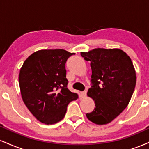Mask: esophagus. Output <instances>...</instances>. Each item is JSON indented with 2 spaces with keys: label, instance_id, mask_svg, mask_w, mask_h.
Here are the masks:
<instances>
[{
  "label": "esophagus",
  "instance_id": "1",
  "mask_svg": "<svg viewBox=\"0 0 149 149\" xmlns=\"http://www.w3.org/2000/svg\"><path fill=\"white\" fill-rule=\"evenodd\" d=\"M81 95H82V98H85L86 96V95H87V90H85V91H83V92H82Z\"/></svg>",
  "mask_w": 149,
  "mask_h": 149
}]
</instances>
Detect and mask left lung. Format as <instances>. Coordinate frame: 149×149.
Listing matches in <instances>:
<instances>
[{
    "label": "left lung",
    "instance_id": "8db88e82",
    "mask_svg": "<svg viewBox=\"0 0 149 149\" xmlns=\"http://www.w3.org/2000/svg\"><path fill=\"white\" fill-rule=\"evenodd\" d=\"M81 56L90 61L92 75L87 95L95 108L87 119L98 125L107 124L128 105L136 85L135 68L130 57L117 48H95Z\"/></svg>",
    "mask_w": 149,
    "mask_h": 149
}]
</instances>
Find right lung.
<instances>
[{
  "mask_svg": "<svg viewBox=\"0 0 149 149\" xmlns=\"http://www.w3.org/2000/svg\"><path fill=\"white\" fill-rule=\"evenodd\" d=\"M75 53L63 49L40 50L23 63L19 76L25 105L37 120L53 124L65 116L71 101L78 98L68 89L65 64Z\"/></svg>",
  "mask_w": 149,
  "mask_h": 149,
  "instance_id": "1",
  "label": "right lung"
}]
</instances>
